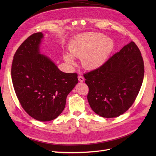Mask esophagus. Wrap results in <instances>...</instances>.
I'll return each mask as SVG.
<instances>
[{
    "label": "esophagus",
    "mask_w": 156,
    "mask_h": 156,
    "mask_svg": "<svg viewBox=\"0 0 156 156\" xmlns=\"http://www.w3.org/2000/svg\"><path fill=\"white\" fill-rule=\"evenodd\" d=\"M78 79H79V81L80 82H83L84 80V77H83V76H81V75H80V76L78 77Z\"/></svg>",
    "instance_id": "1"
}]
</instances>
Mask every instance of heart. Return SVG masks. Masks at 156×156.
I'll use <instances>...</instances> for the list:
<instances>
[{
	"instance_id": "b5f03b06",
	"label": "heart",
	"mask_w": 156,
	"mask_h": 156,
	"mask_svg": "<svg viewBox=\"0 0 156 156\" xmlns=\"http://www.w3.org/2000/svg\"><path fill=\"white\" fill-rule=\"evenodd\" d=\"M115 47L114 40L102 33L88 32L73 37L69 44V51L75 57L81 58L84 68L95 69L105 63ZM71 55L66 54L64 58L73 65L75 60Z\"/></svg>"
}]
</instances>
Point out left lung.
Listing matches in <instances>:
<instances>
[{
	"mask_svg": "<svg viewBox=\"0 0 156 156\" xmlns=\"http://www.w3.org/2000/svg\"><path fill=\"white\" fill-rule=\"evenodd\" d=\"M144 73L141 53L133 41L113 55L101 66L83 75L92 109L104 118L124 114L133 105Z\"/></svg>",
	"mask_w": 156,
	"mask_h": 156,
	"instance_id": "8db88e82",
	"label": "left lung"
}]
</instances>
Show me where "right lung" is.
I'll return each mask as SVG.
<instances>
[{
  "instance_id": "1",
  "label": "right lung",
  "mask_w": 156,
  "mask_h": 156,
  "mask_svg": "<svg viewBox=\"0 0 156 156\" xmlns=\"http://www.w3.org/2000/svg\"><path fill=\"white\" fill-rule=\"evenodd\" d=\"M41 32L30 35L13 56L12 80L21 107L41 122L57 118L64 109L68 94L78 83L76 73L61 72L50 58L40 54Z\"/></svg>"
}]
</instances>
